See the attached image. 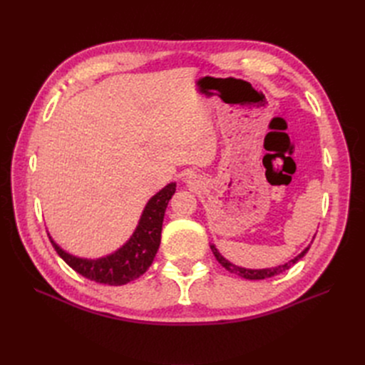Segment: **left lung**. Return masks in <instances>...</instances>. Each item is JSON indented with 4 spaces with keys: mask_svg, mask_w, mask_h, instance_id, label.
Here are the masks:
<instances>
[{
    "mask_svg": "<svg viewBox=\"0 0 365 365\" xmlns=\"http://www.w3.org/2000/svg\"><path fill=\"white\" fill-rule=\"evenodd\" d=\"M212 251H213V254H215L216 260H217L220 264H222V267H224L227 271L239 275V277L248 279V280H263V279L274 277V275H279V274L284 272L286 269H289V268L292 267V264H295V263H297L298 260H300V259L304 256V254L309 251V247H307L302 254H298V256H297L295 259L289 260L288 263H284V264H280V267H277V268H271V269H247V268H240V267H236V264H233V263H230L228 260H225L222 256H220L219 251H217L213 245H212Z\"/></svg>",
    "mask_w": 365,
    "mask_h": 365,
    "instance_id": "left-lung-1",
    "label": "left lung"
}]
</instances>
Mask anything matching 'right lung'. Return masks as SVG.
<instances>
[{"label": "right lung", "instance_id": "right-lung-1", "mask_svg": "<svg viewBox=\"0 0 365 365\" xmlns=\"http://www.w3.org/2000/svg\"><path fill=\"white\" fill-rule=\"evenodd\" d=\"M175 187V182L165 185L163 190L152 197L141 215L135 233L111 256L97 260L79 259L61 250L50 237L51 244L63 262L88 280L120 286L138 279L140 275L148 271L158 251L164 212L176 190Z\"/></svg>", "mask_w": 365, "mask_h": 365}]
</instances>
